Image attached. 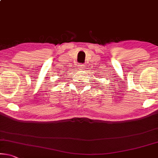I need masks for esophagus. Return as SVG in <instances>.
<instances>
[{
    "mask_svg": "<svg viewBox=\"0 0 158 158\" xmlns=\"http://www.w3.org/2000/svg\"><path fill=\"white\" fill-rule=\"evenodd\" d=\"M85 69V64H79V70H83Z\"/></svg>",
    "mask_w": 158,
    "mask_h": 158,
    "instance_id": "esophagus-1",
    "label": "esophagus"
}]
</instances>
